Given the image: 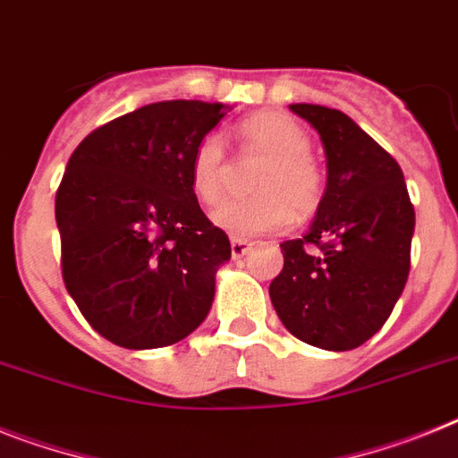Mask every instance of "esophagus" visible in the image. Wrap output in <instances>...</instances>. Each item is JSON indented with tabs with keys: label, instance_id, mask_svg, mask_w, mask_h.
<instances>
[{
	"label": "esophagus",
	"instance_id": "obj_1",
	"mask_svg": "<svg viewBox=\"0 0 458 458\" xmlns=\"http://www.w3.org/2000/svg\"><path fill=\"white\" fill-rule=\"evenodd\" d=\"M251 251V242L242 240V237H233L230 240V253H233V259H242V256H247Z\"/></svg>",
	"mask_w": 458,
	"mask_h": 458
}]
</instances>
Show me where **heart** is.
Segmentation results:
<instances>
[{"label":"heart","instance_id":"heart-1","mask_svg":"<svg viewBox=\"0 0 458 458\" xmlns=\"http://www.w3.org/2000/svg\"><path fill=\"white\" fill-rule=\"evenodd\" d=\"M237 140L249 156L265 157L253 179L256 195L230 199L211 218L233 237L279 233L293 216H312L326 195V174L310 156L312 140L301 123L279 111H260L237 125ZM188 182L195 199L214 207L225 193V151L218 134L198 141L188 165Z\"/></svg>","mask_w":458,"mask_h":458}]
</instances>
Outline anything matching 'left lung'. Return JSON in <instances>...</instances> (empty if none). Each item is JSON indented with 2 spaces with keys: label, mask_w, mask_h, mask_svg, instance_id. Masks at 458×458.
Instances as JSON below:
<instances>
[{
  "label": "left lung",
  "mask_w": 458,
  "mask_h": 458,
  "mask_svg": "<svg viewBox=\"0 0 458 458\" xmlns=\"http://www.w3.org/2000/svg\"><path fill=\"white\" fill-rule=\"evenodd\" d=\"M312 123L328 157V186L312 228L282 244L270 301L298 340L349 352L394 312L410 275L414 207L401 165L337 109L291 105Z\"/></svg>",
  "instance_id": "left-lung-1"
}]
</instances>
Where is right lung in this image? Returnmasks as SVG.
I'll use <instances>...</instances> for the list:
<instances>
[{
	"mask_svg": "<svg viewBox=\"0 0 458 458\" xmlns=\"http://www.w3.org/2000/svg\"><path fill=\"white\" fill-rule=\"evenodd\" d=\"M228 109L146 105L92 130L69 157L55 193L64 286L118 347H170L209 312L230 240L199 209L188 165Z\"/></svg>",
	"mask_w": 458,
	"mask_h": 458,
	"instance_id": "1",
	"label": "right lung"
}]
</instances>
